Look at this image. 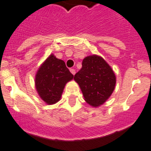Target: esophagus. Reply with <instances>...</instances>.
I'll use <instances>...</instances> for the list:
<instances>
[{
	"label": "esophagus",
	"instance_id": "34e87169",
	"mask_svg": "<svg viewBox=\"0 0 151 151\" xmlns=\"http://www.w3.org/2000/svg\"><path fill=\"white\" fill-rule=\"evenodd\" d=\"M70 71H71V73L73 74V75H74L76 73V71L74 69V68H71V69H70Z\"/></svg>",
	"mask_w": 151,
	"mask_h": 151
}]
</instances>
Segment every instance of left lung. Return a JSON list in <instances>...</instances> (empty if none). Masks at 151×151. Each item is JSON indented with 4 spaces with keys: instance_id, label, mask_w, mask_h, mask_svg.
Here are the masks:
<instances>
[{
    "instance_id": "8db88e82",
    "label": "left lung",
    "mask_w": 151,
    "mask_h": 151,
    "mask_svg": "<svg viewBox=\"0 0 151 151\" xmlns=\"http://www.w3.org/2000/svg\"><path fill=\"white\" fill-rule=\"evenodd\" d=\"M74 80L81 88L85 100L92 106H99L108 99L116 85L115 74L108 63L96 55L85 58L82 68Z\"/></svg>"
}]
</instances>
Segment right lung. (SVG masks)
<instances>
[{
  "instance_id": "obj_1",
  "label": "right lung",
  "mask_w": 151,
  "mask_h": 151,
  "mask_svg": "<svg viewBox=\"0 0 151 151\" xmlns=\"http://www.w3.org/2000/svg\"><path fill=\"white\" fill-rule=\"evenodd\" d=\"M73 77L65 62L51 55L37 73L35 86L41 99L52 105L60 100L65 85Z\"/></svg>"
}]
</instances>
